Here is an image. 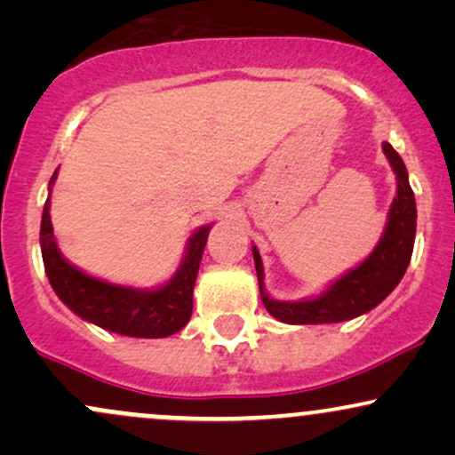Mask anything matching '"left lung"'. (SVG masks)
Instances as JSON below:
<instances>
[{
    "label": "left lung",
    "instance_id": "left-lung-1",
    "mask_svg": "<svg viewBox=\"0 0 455 455\" xmlns=\"http://www.w3.org/2000/svg\"><path fill=\"white\" fill-rule=\"evenodd\" d=\"M383 151L387 156L395 180L398 192L389 210V220L385 227L383 237L362 265L344 274L340 280L318 297L304 301H278L265 293L263 260L259 250L252 245L254 267H257L260 299L271 316L291 325H321V323H340L365 315L387 297L398 286L411 263L412 245H415L417 231V207L415 195L409 184V173L398 151L389 143H383Z\"/></svg>",
    "mask_w": 455,
    "mask_h": 455
}]
</instances>
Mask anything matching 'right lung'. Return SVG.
<instances>
[{
  "label": "right lung",
  "mask_w": 455,
  "mask_h": 455,
  "mask_svg": "<svg viewBox=\"0 0 455 455\" xmlns=\"http://www.w3.org/2000/svg\"><path fill=\"white\" fill-rule=\"evenodd\" d=\"M57 175V171H55ZM55 175L51 177L53 186ZM46 198L40 227V248L51 286L64 304L93 325L130 338H166L186 327L192 316V291L212 227H203L188 242L186 259L164 286L140 291L92 278L61 257L55 243Z\"/></svg>",
  "instance_id": "right-lung-1"
}]
</instances>
